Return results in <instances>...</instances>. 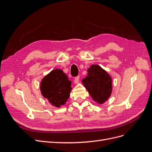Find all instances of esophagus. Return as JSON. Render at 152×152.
<instances>
[{
  "mask_svg": "<svg viewBox=\"0 0 152 152\" xmlns=\"http://www.w3.org/2000/svg\"><path fill=\"white\" fill-rule=\"evenodd\" d=\"M79 77L78 76V77H77L75 78V79H74V83H75V84H77L78 83H79Z\"/></svg>",
  "mask_w": 152,
  "mask_h": 152,
  "instance_id": "1",
  "label": "esophagus"
}]
</instances>
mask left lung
<instances>
[{
    "label": "left lung",
    "instance_id": "left-lung-1",
    "mask_svg": "<svg viewBox=\"0 0 152 152\" xmlns=\"http://www.w3.org/2000/svg\"><path fill=\"white\" fill-rule=\"evenodd\" d=\"M82 84L95 102L103 104L111 96L112 80L108 73L100 66L92 65Z\"/></svg>",
    "mask_w": 152,
    "mask_h": 152
}]
</instances>
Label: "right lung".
I'll use <instances>...</instances> for the list:
<instances>
[{"label":"right lung","mask_w":152,"mask_h":152,"mask_svg":"<svg viewBox=\"0 0 152 152\" xmlns=\"http://www.w3.org/2000/svg\"><path fill=\"white\" fill-rule=\"evenodd\" d=\"M72 82L61 69H54L40 82L41 94L57 108L66 104L72 91Z\"/></svg>","instance_id":"obj_1"}]
</instances>
